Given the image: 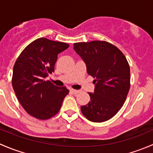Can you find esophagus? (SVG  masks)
<instances>
[{
	"instance_id": "1",
	"label": "esophagus",
	"mask_w": 153,
	"mask_h": 153,
	"mask_svg": "<svg viewBox=\"0 0 153 153\" xmlns=\"http://www.w3.org/2000/svg\"><path fill=\"white\" fill-rule=\"evenodd\" d=\"M70 92H72L73 94H78V92H80L79 90H77V89H70Z\"/></svg>"
}]
</instances>
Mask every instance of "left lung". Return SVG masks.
I'll return each instance as SVG.
<instances>
[{
  "label": "left lung",
  "mask_w": 153,
  "mask_h": 153,
  "mask_svg": "<svg viewBox=\"0 0 153 153\" xmlns=\"http://www.w3.org/2000/svg\"><path fill=\"white\" fill-rule=\"evenodd\" d=\"M74 49L95 78L90 101L81 106L83 115L92 122H104L115 116L124 105L130 88V69L123 52L104 41L74 44Z\"/></svg>",
  "instance_id": "1"
}]
</instances>
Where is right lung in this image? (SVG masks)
<instances>
[{
  "mask_svg": "<svg viewBox=\"0 0 153 153\" xmlns=\"http://www.w3.org/2000/svg\"><path fill=\"white\" fill-rule=\"evenodd\" d=\"M69 47L46 38L35 40L21 52L13 67L12 84L26 112L40 120L52 118L59 112L69 93L45 78L55 71L58 55Z\"/></svg>",
  "mask_w": 153,
  "mask_h": 153,
  "instance_id": "obj_1",
  "label": "right lung"
}]
</instances>
